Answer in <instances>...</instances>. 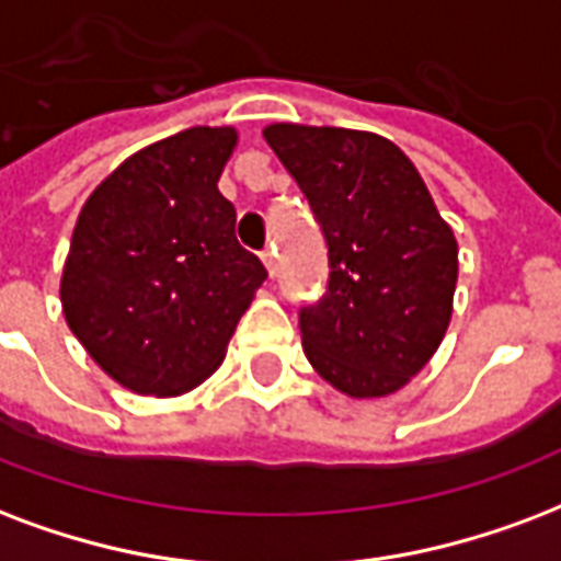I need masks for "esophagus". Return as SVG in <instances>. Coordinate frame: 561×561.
Wrapping results in <instances>:
<instances>
[{"instance_id":"esophagus-1","label":"esophagus","mask_w":561,"mask_h":561,"mask_svg":"<svg viewBox=\"0 0 561 561\" xmlns=\"http://www.w3.org/2000/svg\"><path fill=\"white\" fill-rule=\"evenodd\" d=\"M262 262H264V267H267V273H271V279H273V276H276V252L264 250Z\"/></svg>"}]
</instances>
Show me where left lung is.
<instances>
[{"label":"left lung","mask_w":561,"mask_h":561,"mask_svg":"<svg viewBox=\"0 0 561 561\" xmlns=\"http://www.w3.org/2000/svg\"><path fill=\"white\" fill-rule=\"evenodd\" d=\"M264 140L309 199L329 290L299 311L311 367L353 400L409 385L442 347L459 243L403 149L374 131L271 123Z\"/></svg>","instance_id":"8db88e82"}]
</instances>
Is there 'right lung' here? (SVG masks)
I'll use <instances>...</instances> for the list:
<instances>
[{
  "label": "right lung",
  "instance_id": "obj_1",
  "mask_svg": "<svg viewBox=\"0 0 561 561\" xmlns=\"http://www.w3.org/2000/svg\"><path fill=\"white\" fill-rule=\"evenodd\" d=\"M234 147V126L185 128L128 156L81 205L61 273L64 320L135 394L203 385L267 279L217 191Z\"/></svg>",
  "mask_w": 561,
  "mask_h": 561
}]
</instances>
